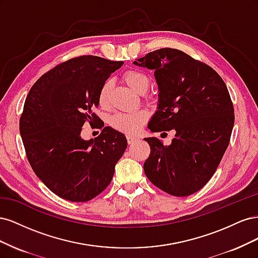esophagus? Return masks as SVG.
<instances>
[{
	"instance_id": "obj_1",
	"label": "esophagus",
	"mask_w": 258,
	"mask_h": 258,
	"mask_svg": "<svg viewBox=\"0 0 258 258\" xmlns=\"http://www.w3.org/2000/svg\"><path fill=\"white\" fill-rule=\"evenodd\" d=\"M138 140V138L137 137H132V136H127V141H128V143L129 144H132V143H135L136 141Z\"/></svg>"
}]
</instances>
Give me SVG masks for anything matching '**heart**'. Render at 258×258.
<instances>
[{
    "instance_id": "obj_1",
    "label": "heart",
    "mask_w": 258,
    "mask_h": 258,
    "mask_svg": "<svg viewBox=\"0 0 258 258\" xmlns=\"http://www.w3.org/2000/svg\"><path fill=\"white\" fill-rule=\"evenodd\" d=\"M122 80L129 87L138 93H145L150 88L151 80L144 72L139 70H128L123 73ZM112 82L105 81L98 93L99 105L106 110L110 107V97H111ZM148 118V114L144 110H139L132 113H116L110 119L112 128L117 131H120L126 135H135L141 129L144 122Z\"/></svg>"
}]
</instances>
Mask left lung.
Masks as SVG:
<instances>
[{
	"instance_id": "1",
	"label": "left lung",
	"mask_w": 258,
	"mask_h": 258,
	"mask_svg": "<svg viewBox=\"0 0 258 258\" xmlns=\"http://www.w3.org/2000/svg\"><path fill=\"white\" fill-rule=\"evenodd\" d=\"M154 70L159 104L148 129L175 131L170 145L146 138L147 178L172 196L200 190L213 176L227 150L235 122L227 87L214 70L178 49L161 48L134 62Z\"/></svg>"
}]
</instances>
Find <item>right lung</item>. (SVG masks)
<instances>
[{
    "label": "right lung",
    "mask_w": 258,
    "mask_h": 258,
    "mask_svg": "<svg viewBox=\"0 0 258 258\" xmlns=\"http://www.w3.org/2000/svg\"><path fill=\"white\" fill-rule=\"evenodd\" d=\"M122 64L90 54L72 58L42 75L28 93L19 121L27 158L38 178L66 200L85 202L102 192L127 148L126 137L111 127L95 140L80 137L86 121L101 122L93 113L99 90Z\"/></svg>",
    "instance_id": "1"
}]
</instances>
